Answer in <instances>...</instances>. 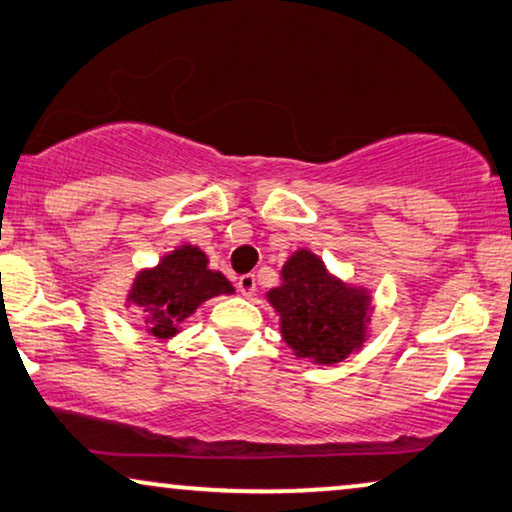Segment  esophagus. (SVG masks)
Here are the masks:
<instances>
[{"label": "esophagus", "instance_id": "1", "mask_svg": "<svg viewBox=\"0 0 512 512\" xmlns=\"http://www.w3.org/2000/svg\"><path fill=\"white\" fill-rule=\"evenodd\" d=\"M236 285H239V292L243 294V297H253L255 290H257L255 276H250V273H248V276H241L239 283H236Z\"/></svg>", "mask_w": 512, "mask_h": 512}]
</instances>
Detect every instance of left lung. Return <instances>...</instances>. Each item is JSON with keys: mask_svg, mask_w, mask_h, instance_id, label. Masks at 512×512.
<instances>
[{"mask_svg": "<svg viewBox=\"0 0 512 512\" xmlns=\"http://www.w3.org/2000/svg\"><path fill=\"white\" fill-rule=\"evenodd\" d=\"M280 331L297 357L336 364L366 338L369 294L329 276L320 257L299 250L283 266V285L269 292Z\"/></svg>", "mask_w": 512, "mask_h": 512, "instance_id": "8db88e82", "label": "left lung"}]
</instances>
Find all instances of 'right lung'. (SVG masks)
Listing matches in <instances>:
<instances>
[{"mask_svg":"<svg viewBox=\"0 0 512 512\" xmlns=\"http://www.w3.org/2000/svg\"><path fill=\"white\" fill-rule=\"evenodd\" d=\"M199 248L183 246L162 259L155 269L136 276L127 301L141 308L143 322L157 338L178 334V325L197 311L199 304L218 294L234 292L229 280L208 269Z\"/></svg>","mask_w":512,"mask_h":512,"instance_id":"right-lung-1","label":"right lung"}]
</instances>
